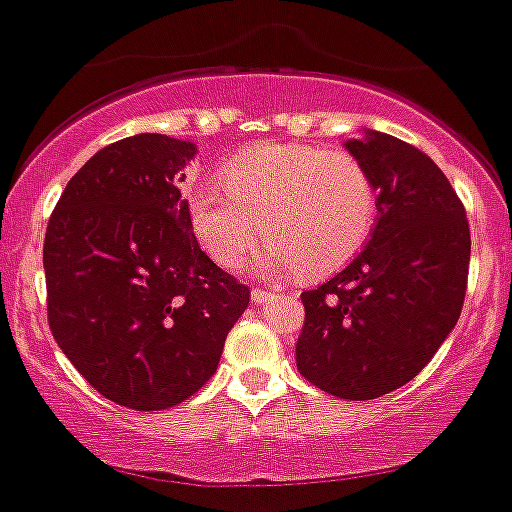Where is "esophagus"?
Masks as SVG:
<instances>
[{"label": "esophagus", "mask_w": 512, "mask_h": 512, "mask_svg": "<svg viewBox=\"0 0 512 512\" xmlns=\"http://www.w3.org/2000/svg\"><path fill=\"white\" fill-rule=\"evenodd\" d=\"M252 301H255V304H268V301H273V293L265 291V288H255V291H252Z\"/></svg>", "instance_id": "34e87169"}]
</instances>
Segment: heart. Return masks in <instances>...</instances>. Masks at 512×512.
Listing matches in <instances>:
<instances>
[{
    "label": "heart",
    "instance_id": "1",
    "mask_svg": "<svg viewBox=\"0 0 512 512\" xmlns=\"http://www.w3.org/2000/svg\"><path fill=\"white\" fill-rule=\"evenodd\" d=\"M190 231L221 268H239L262 234L260 275L306 278L345 268L371 239L379 193L371 172L348 151L322 146L260 144L229 159L216 180L185 185Z\"/></svg>",
    "mask_w": 512,
    "mask_h": 512
}]
</instances>
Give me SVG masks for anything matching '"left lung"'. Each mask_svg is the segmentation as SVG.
I'll return each mask as SVG.
<instances>
[{"mask_svg": "<svg viewBox=\"0 0 512 512\" xmlns=\"http://www.w3.org/2000/svg\"><path fill=\"white\" fill-rule=\"evenodd\" d=\"M379 193L368 244L301 293L296 368L340 399H376L412 381L459 322L469 275L466 211L441 167L389 133L345 141Z\"/></svg>", "mask_w": 512, "mask_h": 512, "instance_id": "8db88e82", "label": "left lung"}]
</instances>
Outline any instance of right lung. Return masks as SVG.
I'll return each mask as SVG.
<instances>
[{
	"label": "right lung",
	"instance_id": "right-lung-1",
	"mask_svg": "<svg viewBox=\"0 0 512 512\" xmlns=\"http://www.w3.org/2000/svg\"><path fill=\"white\" fill-rule=\"evenodd\" d=\"M193 141L139 133L84 164L43 244L48 324L110 402L167 410L219 366L250 288L198 247L180 195Z\"/></svg>",
	"mask_w": 512,
	"mask_h": 512
}]
</instances>
